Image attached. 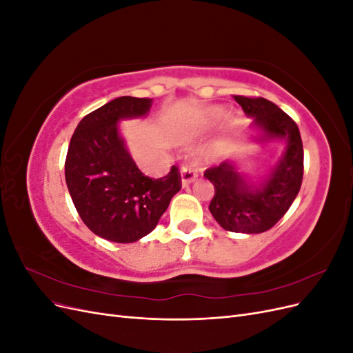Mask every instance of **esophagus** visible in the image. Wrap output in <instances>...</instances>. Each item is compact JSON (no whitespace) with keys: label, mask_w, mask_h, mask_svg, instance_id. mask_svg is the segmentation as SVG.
Returning <instances> with one entry per match:
<instances>
[{"label":"esophagus","mask_w":353,"mask_h":353,"mask_svg":"<svg viewBox=\"0 0 353 353\" xmlns=\"http://www.w3.org/2000/svg\"><path fill=\"white\" fill-rule=\"evenodd\" d=\"M197 176H199L197 170L193 169L191 166H183V168H181V183H183V187L190 185Z\"/></svg>","instance_id":"1"}]
</instances>
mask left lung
<instances>
[{"instance_id":"1","label":"left lung","mask_w":353,"mask_h":353,"mask_svg":"<svg viewBox=\"0 0 353 353\" xmlns=\"http://www.w3.org/2000/svg\"><path fill=\"white\" fill-rule=\"evenodd\" d=\"M253 119L249 138L258 144L280 141L284 152L259 181H250L236 159L208 169L215 187L209 210L219 225L232 232L261 234L272 228L292 206L303 178V145L296 122L266 99L234 97Z\"/></svg>"}]
</instances>
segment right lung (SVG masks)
I'll return each instance as SVG.
<instances>
[{"label": "right lung", "mask_w": 353, "mask_h": 353, "mask_svg": "<svg viewBox=\"0 0 353 353\" xmlns=\"http://www.w3.org/2000/svg\"><path fill=\"white\" fill-rule=\"evenodd\" d=\"M153 100L125 95L91 112L69 144L65 175L73 205L95 236L134 243L150 234L181 190L178 168L159 179L137 168L119 122L145 117Z\"/></svg>", "instance_id": "add662e5"}]
</instances>
